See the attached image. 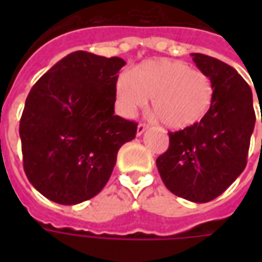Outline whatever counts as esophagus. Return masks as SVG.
<instances>
[{"label": "esophagus", "mask_w": 262, "mask_h": 262, "mask_svg": "<svg viewBox=\"0 0 262 262\" xmlns=\"http://www.w3.org/2000/svg\"><path fill=\"white\" fill-rule=\"evenodd\" d=\"M147 125L145 123H139V126H137V136H141L144 132L147 130Z\"/></svg>", "instance_id": "obj_1"}]
</instances>
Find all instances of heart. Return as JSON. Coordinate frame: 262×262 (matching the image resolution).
<instances>
[{"mask_svg": "<svg viewBox=\"0 0 262 262\" xmlns=\"http://www.w3.org/2000/svg\"><path fill=\"white\" fill-rule=\"evenodd\" d=\"M115 103L126 117L147 104L171 129L199 123L213 102V83L201 71L172 59H149L132 68L126 77L115 83Z\"/></svg>", "mask_w": 262, "mask_h": 262, "instance_id": "heart-1", "label": "heart"}]
</instances>
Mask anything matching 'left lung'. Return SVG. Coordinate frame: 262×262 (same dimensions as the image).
<instances>
[{
    "label": "left lung",
    "instance_id": "left-lung-1",
    "mask_svg": "<svg viewBox=\"0 0 262 262\" xmlns=\"http://www.w3.org/2000/svg\"><path fill=\"white\" fill-rule=\"evenodd\" d=\"M193 61L213 83V102L199 123L170 132L168 149L156 159L168 190L193 203L220 195L248 163L256 113L249 84L232 67L193 53Z\"/></svg>",
    "mask_w": 262,
    "mask_h": 262
}]
</instances>
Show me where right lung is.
Listing matches in <instances>:
<instances>
[{"label": "right lung", "instance_id": "right-lung-1", "mask_svg": "<svg viewBox=\"0 0 262 262\" xmlns=\"http://www.w3.org/2000/svg\"><path fill=\"white\" fill-rule=\"evenodd\" d=\"M125 61L75 51L31 88L20 119L23 166L46 199L75 205L110 179L117 154L137 123L114 114L115 83Z\"/></svg>", "mask_w": 262, "mask_h": 262}]
</instances>
